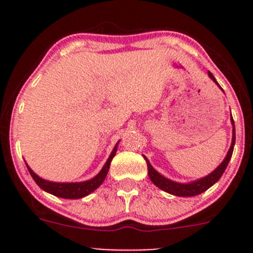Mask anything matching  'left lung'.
Returning a JSON list of instances; mask_svg holds the SVG:
<instances>
[{
	"label": "left lung",
	"mask_w": 253,
	"mask_h": 253,
	"mask_svg": "<svg viewBox=\"0 0 253 253\" xmlns=\"http://www.w3.org/2000/svg\"><path fill=\"white\" fill-rule=\"evenodd\" d=\"M208 76L218 84V82L215 81L214 76L211 75V72H208ZM219 85V84H218ZM231 122H233V142H231V147L229 149L228 154H226L225 159L224 162L214 170L211 174H209L206 177L200 178L197 181H193V182L190 183H178V182H174V181L169 180V178L164 177L163 175H160L159 172L155 171L153 169V167L150 165V163L148 162L147 158L144 157L145 162H147V167H148V175H149V178L152 180V182L154 183L155 186H158L159 188H162L163 191L165 192L170 193V195L174 196H180V197H192V196H197L200 193L205 192V191L208 190L211 186H213L219 178L221 177L223 172L225 171L226 167H228L229 162L231 159V155H233V150H234V145H235V125H234V120L233 116H231Z\"/></svg>",
	"instance_id": "obj_1"
}]
</instances>
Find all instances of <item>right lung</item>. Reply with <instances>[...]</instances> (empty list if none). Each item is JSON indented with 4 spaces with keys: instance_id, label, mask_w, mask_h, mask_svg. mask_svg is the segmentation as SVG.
Returning a JSON list of instances; mask_svg holds the SVG:
<instances>
[{
    "instance_id": "obj_1",
    "label": "right lung",
    "mask_w": 253,
    "mask_h": 253,
    "mask_svg": "<svg viewBox=\"0 0 253 253\" xmlns=\"http://www.w3.org/2000/svg\"><path fill=\"white\" fill-rule=\"evenodd\" d=\"M117 150V144L116 147L114 148L112 153L109 157L108 162L105 163L104 168L101 169V171L99 172L95 177H93L91 180L84 181V182H75V183H61V182H51V181H46L44 178L39 177L29 167H28V170H29L30 175L34 178V181L37 182V185L39 186L40 188H42L46 192L51 193V195L56 196V197L61 198H67V200H77V198H82L84 196H88L89 193L93 192L94 190L99 187V186L103 183V181L105 180L106 175H108L109 168H110L112 158L115 157Z\"/></svg>"
}]
</instances>
